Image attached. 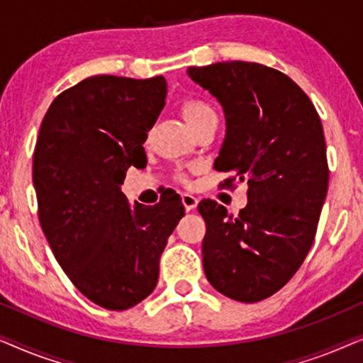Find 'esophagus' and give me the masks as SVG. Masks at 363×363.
<instances>
[{
    "label": "esophagus",
    "mask_w": 363,
    "mask_h": 363,
    "mask_svg": "<svg viewBox=\"0 0 363 363\" xmlns=\"http://www.w3.org/2000/svg\"><path fill=\"white\" fill-rule=\"evenodd\" d=\"M182 203H183V206H185L186 211H191V210H195L198 205V198L190 195V193H182Z\"/></svg>",
    "instance_id": "obj_1"
}]
</instances>
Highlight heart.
<instances>
[{
    "instance_id": "b5f03b06",
    "label": "heart",
    "mask_w": 363,
    "mask_h": 363,
    "mask_svg": "<svg viewBox=\"0 0 363 363\" xmlns=\"http://www.w3.org/2000/svg\"><path fill=\"white\" fill-rule=\"evenodd\" d=\"M182 116L188 123V127H195L196 123H200L203 118L215 116L213 108L208 106L206 102L200 101V99H188L182 104Z\"/></svg>"
}]
</instances>
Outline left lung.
Listing matches in <instances>:
<instances>
[{
	"mask_svg": "<svg viewBox=\"0 0 363 363\" xmlns=\"http://www.w3.org/2000/svg\"><path fill=\"white\" fill-rule=\"evenodd\" d=\"M186 72L225 112L215 170L233 173L228 186L247 182L240 215L213 200L198 205L205 274L230 299L262 301L289 282L315 238L329 186L324 128L306 92L276 69L230 61Z\"/></svg>",
	"mask_w": 363,
	"mask_h": 363,
	"instance_id": "obj_1",
	"label": "left lung"
}]
</instances>
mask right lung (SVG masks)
<instances>
[{"label":"right lung","instance_id":"add662e5","mask_svg":"<svg viewBox=\"0 0 363 363\" xmlns=\"http://www.w3.org/2000/svg\"><path fill=\"white\" fill-rule=\"evenodd\" d=\"M163 76H92L49 106L33 155L39 223L72 284L108 311L155 289L168 236L185 215L175 193L130 206L121 190L165 107Z\"/></svg>","mask_w":363,"mask_h":363}]
</instances>
